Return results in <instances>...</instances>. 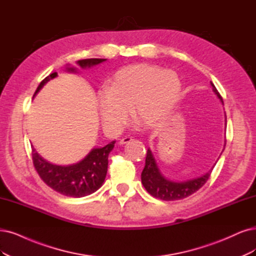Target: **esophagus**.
Instances as JSON below:
<instances>
[{
    "label": "esophagus",
    "mask_w": 256,
    "mask_h": 256,
    "mask_svg": "<svg viewBox=\"0 0 256 256\" xmlns=\"http://www.w3.org/2000/svg\"><path fill=\"white\" fill-rule=\"evenodd\" d=\"M133 140V138L130 137V136H126L124 138H122L119 140V144H126L128 142H130V141Z\"/></svg>",
    "instance_id": "34e87169"
}]
</instances>
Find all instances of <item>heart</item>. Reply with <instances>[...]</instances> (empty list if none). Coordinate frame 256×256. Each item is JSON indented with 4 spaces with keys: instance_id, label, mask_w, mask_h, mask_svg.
<instances>
[{
    "instance_id": "1",
    "label": "heart",
    "mask_w": 256,
    "mask_h": 256,
    "mask_svg": "<svg viewBox=\"0 0 256 256\" xmlns=\"http://www.w3.org/2000/svg\"><path fill=\"white\" fill-rule=\"evenodd\" d=\"M178 76L154 65H132L118 70L110 86L100 90L98 106L104 128L118 132L128 110L141 124L156 126L171 112L179 97Z\"/></svg>"
}]
</instances>
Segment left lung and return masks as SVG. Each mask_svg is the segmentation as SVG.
I'll list each match as a JSON object with an SVG mask.
<instances>
[{
    "instance_id": "obj_1",
    "label": "left lung",
    "mask_w": 256,
    "mask_h": 256,
    "mask_svg": "<svg viewBox=\"0 0 256 256\" xmlns=\"http://www.w3.org/2000/svg\"><path fill=\"white\" fill-rule=\"evenodd\" d=\"M211 84L213 86L214 92L222 101V98L218 90H216L212 82ZM215 164L212 166L209 172L200 177L184 182H174L164 178L162 174L160 173L152 152L148 150L146 157V166L142 173H141V182H142L146 190L152 196L159 198V200L166 202L184 200V198L190 196L194 194L196 191L200 190V188L208 182V179H209Z\"/></svg>"
}]
</instances>
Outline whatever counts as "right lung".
Wrapping results in <instances>:
<instances>
[{
    "label": "right lung",
    "mask_w": 256,
    "mask_h": 256,
    "mask_svg": "<svg viewBox=\"0 0 256 256\" xmlns=\"http://www.w3.org/2000/svg\"><path fill=\"white\" fill-rule=\"evenodd\" d=\"M103 61H106V59H83L77 61V63L82 68H85ZM68 70L70 72H74V68H68ZM56 77V72L47 76L39 84L34 94L43 88L46 82ZM115 142L116 141H112L103 148H92L88 155L80 162L66 166L47 162L36 152L32 146V156L34 166L42 180L56 192L76 198L88 196L96 192L106 179L108 164V154L114 148Z\"/></svg>",
    "instance_id": "add662e5"
}]
</instances>
